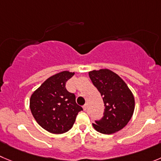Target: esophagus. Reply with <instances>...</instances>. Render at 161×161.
Here are the masks:
<instances>
[{
	"label": "esophagus",
	"instance_id": "obj_1",
	"mask_svg": "<svg viewBox=\"0 0 161 161\" xmlns=\"http://www.w3.org/2000/svg\"><path fill=\"white\" fill-rule=\"evenodd\" d=\"M83 109H84V111H86L87 110V104H85L83 106Z\"/></svg>",
	"mask_w": 161,
	"mask_h": 161
}]
</instances>
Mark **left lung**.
<instances>
[{
  "label": "left lung",
  "instance_id": "1",
  "mask_svg": "<svg viewBox=\"0 0 161 161\" xmlns=\"http://www.w3.org/2000/svg\"><path fill=\"white\" fill-rule=\"evenodd\" d=\"M92 82L103 96V117L92 123L98 132L111 134L127 125L134 114L135 101L132 92L118 74L108 69L88 73Z\"/></svg>",
  "mask_w": 161,
  "mask_h": 161
}]
</instances>
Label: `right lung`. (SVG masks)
I'll list each match as a JSON object with an SVG mask.
<instances>
[{"instance_id":"1","label":"right lung","mask_w":161,"mask_h":161,"mask_svg":"<svg viewBox=\"0 0 161 161\" xmlns=\"http://www.w3.org/2000/svg\"><path fill=\"white\" fill-rule=\"evenodd\" d=\"M74 73L62 71L53 75L32 93L30 109L36 122L51 134H61L73 127L78 112L76 96L69 92L65 83Z\"/></svg>"}]
</instances>
